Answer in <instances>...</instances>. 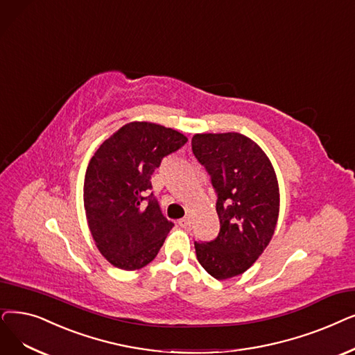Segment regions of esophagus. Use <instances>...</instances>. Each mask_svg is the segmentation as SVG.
I'll use <instances>...</instances> for the list:
<instances>
[{
	"mask_svg": "<svg viewBox=\"0 0 355 355\" xmlns=\"http://www.w3.org/2000/svg\"><path fill=\"white\" fill-rule=\"evenodd\" d=\"M190 218H182V219H180L178 220V225L181 226V227H189L190 226Z\"/></svg>",
	"mask_w": 355,
	"mask_h": 355,
	"instance_id": "1",
	"label": "esophagus"
}]
</instances>
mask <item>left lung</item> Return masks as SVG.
<instances>
[{
	"mask_svg": "<svg viewBox=\"0 0 355 355\" xmlns=\"http://www.w3.org/2000/svg\"><path fill=\"white\" fill-rule=\"evenodd\" d=\"M191 149L210 175L220 220L213 241L194 242L196 255L216 280H226L267 248L279 218V184L263 149L241 133L194 135Z\"/></svg>",
	"mask_w": 355,
	"mask_h": 355,
	"instance_id": "8db88e82",
	"label": "left lung"
}]
</instances>
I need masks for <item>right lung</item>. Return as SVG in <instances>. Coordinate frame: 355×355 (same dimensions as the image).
Returning a JSON list of instances; mask_svg holds the SVG:
<instances>
[{"mask_svg": "<svg viewBox=\"0 0 355 355\" xmlns=\"http://www.w3.org/2000/svg\"><path fill=\"white\" fill-rule=\"evenodd\" d=\"M187 144L182 133L155 123L133 121L104 141L91 158L84 206L91 235L117 268H142L157 257L174 226L150 193L162 159Z\"/></svg>", "mask_w": 355, "mask_h": 355, "instance_id": "obj_1", "label": "right lung"}]
</instances>
